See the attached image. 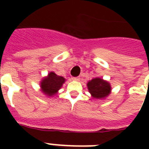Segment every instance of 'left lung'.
Instances as JSON below:
<instances>
[{"label":"left lung","instance_id":"left-lung-1","mask_svg":"<svg viewBox=\"0 0 149 149\" xmlns=\"http://www.w3.org/2000/svg\"><path fill=\"white\" fill-rule=\"evenodd\" d=\"M65 82L64 77L58 76L54 71H50L47 76L41 79L40 91L49 97H52L58 93Z\"/></svg>","mask_w":149,"mask_h":149}]
</instances>
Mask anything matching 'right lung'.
<instances>
[{
	"mask_svg": "<svg viewBox=\"0 0 149 149\" xmlns=\"http://www.w3.org/2000/svg\"><path fill=\"white\" fill-rule=\"evenodd\" d=\"M86 86L91 97L95 99H105L111 93V84L101 77L93 78L88 81Z\"/></svg>",
	"mask_w": 149,
	"mask_h": 149,
	"instance_id": "right-lung-1",
	"label": "right lung"
}]
</instances>
